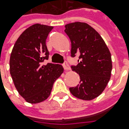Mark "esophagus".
<instances>
[{
    "instance_id": "esophagus-1",
    "label": "esophagus",
    "mask_w": 129,
    "mask_h": 129,
    "mask_svg": "<svg viewBox=\"0 0 129 129\" xmlns=\"http://www.w3.org/2000/svg\"><path fill=\"white\" fill-rule=\"evenodd\" d=\"M63 67H64V69L65 70H70V67L69 66V64H67V62L66 61H64V64H63Z\"/></svg>"
}]
</instances>
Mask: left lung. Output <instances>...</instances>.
Instances as JSON below:
<instances>
[{
    "label": "left lung",
    "instance_id": "8db88e82",
    "mask_svg": "<svg viewBox=\"0 0 129 129\" xmlns=\"http://www.w3.org/2000/svg\"><path fill=\"white\" fill-rule=\"evenodd\" d=\"M64 31L71 41V56L79 55L78 64L71 67L79 74L80 81L70 87V91L79 99L92 100L101 94L110 80L111 52L101 35L86 23L66 24Z\"/></svg>",
    "mask_w": 129,
    "mask_h": 129
}]
</instances>
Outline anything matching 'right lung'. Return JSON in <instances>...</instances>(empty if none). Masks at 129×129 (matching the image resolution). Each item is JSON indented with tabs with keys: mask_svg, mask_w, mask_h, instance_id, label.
I'll use <instances>...</instances> for the list:
<instances>
[{
	"mask_svg": "<svg viewBox=\"0 0 129 129\" xmlns=\"http://www.w3.org/2000/svg\"><path fill=\"white\" fill-rule=\"evenodd\" d=\"M53 26L36 23L16 42L10 57V73L18 93L29 103L42 102L50 95L54 81L64 71L61 64L48 59L46 39Z\"/></svg>",
	"mask_w": 129,
	"mask_h": 129,
	"instance_id": "add662e5",
	"label": "right lung"
}]
</instances>
